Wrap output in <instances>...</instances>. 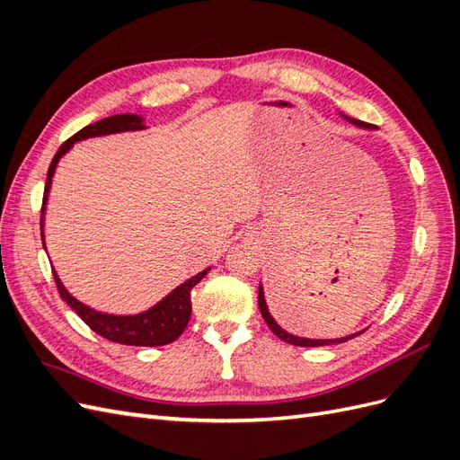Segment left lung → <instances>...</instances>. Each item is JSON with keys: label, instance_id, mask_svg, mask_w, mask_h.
Returning a JSON list of instances; mask_svg holds the SVG:
<instances>
[{"label": "left lung", "instance_id": "left-lung-1", "mask_svg": "<svg viewBox=\"0 0 460 460\" xmlns=\"http://www.w3.org/2000/svg\"><path fill=\"white\" fill-rule=\"evenodd\" d=\"M345 120H349L351 124H355L357 128H365V130H374L376 127H372V124H367L363 120H357V119H351V117H345L343 113H340ZM259 309H261V314L264 318V323L269 324V328L276 333L278 338H280L282 341L286 343H291V345H297V347H320V345H333V343H343L347 340H351L355 336H358V333H363L365 330H360L357 333H351V336H345V338H338V340H311V338H299V336H294V333L286 332L280 324L276 323V320L272 318L269 307H267V299H264V289H262V284H259Z\"/></svg>", "mask_w": 460, "mask_h": 460}]
</instances>
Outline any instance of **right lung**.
Listing matches in <instances>:
<instances>
[{"label":"right lung","instance_id":"right-lung-1","mask_svg":"<svg viewBox=\"0 0 460 460\" xmlns=\"http://www.w3.org/2000/svg\"><path fill=\"white\" fill-rule=\"evenodd\" d=\"M146 128L147 127L144 124V117H140V115H132V113L113 115V117L97 120L93 124H88V127L78 130L73 137H68V140L59 147V151L55 153V157L49 164L46 190H44V205H41L40 228H41V243H44V249H46V238H44L46 217L44 215H46V205H48V198H49L51 178L55 174V169H58L59 159L76 142L88 140V137L109 136V134H119V132H136V130H146ZM208 270H211V267H207L199 274L188 278L186 282L176 286L169 296H164L161 301L153 305V307H149L142 313H136V314H111V313L95 311L68 294V289L63 286L61 278L58 272H55V269H53V278H55V284H58L61 297L66 301L68 307H71L82 320H84V323L95 333H100V336H103L109 341L122 343V345L159 347V345H166V343L174 341L180 333L186 330L190 314H191L190 291Z\"/></svg>","mask_w":460,"mask_h":460}]
</instances>
